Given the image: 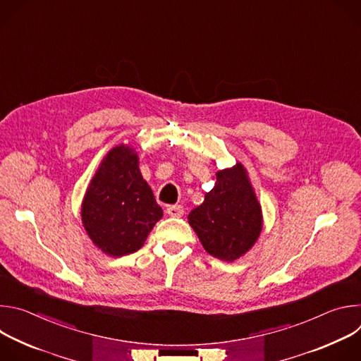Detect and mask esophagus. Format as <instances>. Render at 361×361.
<instances>
[{"label":"esophagus","mask_w":361,"mask_h":361,"mask_svg":"<svg viewBox=\"0 0 361 361\" xmlns=\"http://www.w3.org/2000/svg\"><path fill=\"white\" fill-rule=\"evenodd\" d=\"M167 214L171 217H183L184 216V207L183 205H170L167 209Z\"/></svg>","instance_id":"obj_1"}]
</instances>
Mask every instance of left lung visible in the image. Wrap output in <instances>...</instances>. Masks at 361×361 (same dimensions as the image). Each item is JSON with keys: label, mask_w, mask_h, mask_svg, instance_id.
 <instances>
[{"label": "left lung", "mask_w": 361, "mask_h": 361, "mask_svg": "<svg viewBox=\"0 0 361 361\" xmlns=\"http://www.w3.org/2000/svg\"><path fill=\"white\" fill-rule=\"evenodd\" d=\"M216 176V185L188 214V223L205 251L220 260L234 262L262 233V205L243 164L220 170Z\"/></svg>", "instance_id": "1"}]
</instances>
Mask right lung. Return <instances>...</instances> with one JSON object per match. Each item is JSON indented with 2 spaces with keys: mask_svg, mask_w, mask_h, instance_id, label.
I'll return each mask as SVG.
<instances>
[{
  "mask_svg": "<svg viewBox=\"0 0 361 361\" xmlns=\"http://www.w3.org/2000/svg\"><path fill=\"white\" fill-rule=\"evenodd\" d=\"M163 210L142 178L130 145L109 151L82 200L81 220L91 241L107 255L123 257L144 245Z\"/></svg>",
  "mask_w": 361,
  "mask_h": 361,
  "instance_id": "add662e5",
  "label": "right lung"
}]
</instances>
